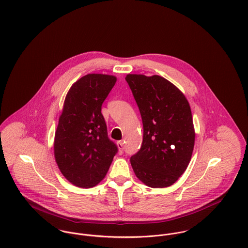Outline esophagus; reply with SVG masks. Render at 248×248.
I'll return each instance as SVG.
<instances>
[{"mask_svg":"<svg viewBox=\"0 0 248 248\" xmlns=\"http://www.w3.org/2000/svg\"><path fill=\"white\" fill-rule=\"evenodd\" d=\"M117 146H118V148H119V152H120V154H123V150H124V141H123V140H119V141L117 142Z\"/></svg>","mask_w":248,"mask_h":248,"instance_id":"1","label":"esophagus"}]
</instances>
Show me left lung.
<instances>
[{"mask_svg":"<svg viewBox=\"0 0 248 248\" xmlns=\"http://www.w3.org/2000/svg\"><path fill=\"white\" fill-rule=\"evenodd\" d=\"M125 79L143 124L142 145L130 158L133 170L147 186H170L187 169L194 149L189 103L160 76L128 74Z\"/></svg>","mask_w":248,"mask_h":248,"instance_id":"obj_1","label":"left lung"}]
</instances>
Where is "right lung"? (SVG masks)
<instances>
[{"instance_id": "obj_1", "label": "right lung", "mask_w": 248, "mask_h": 248, "mask_svg": "<svg viewBox=\"0 0 248 248\" xmlns=\"http://www.w3.org/2000/svg\"><path fill=\"white\" fill-rule=\"evenodd\" d=\"M117 78L88 74L69 89L54 138L59 170L72 185L90 188L107 174L118 148L108 139L101 113L104 100Z\"/></svg>"}]
</instances>
